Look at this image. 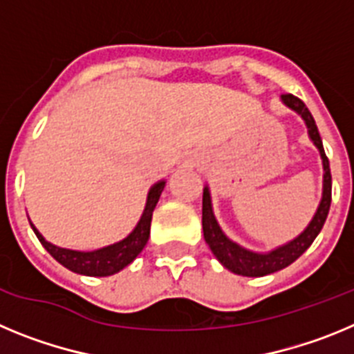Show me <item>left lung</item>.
Instances as JSON below:
<instances>
[{
    "instance_id": "obj_1",
    "label": "left lung",
    "mask_w": 354,
    "mask_h": 354,
    "mask_svg": "<svg viewBox=\"0 0 354 354\" xmlns=\"http://www.w3.org/2000/svg\"><path fill=\"white\" fill-rule=\"evenodd\" d=\"M282 101L286 102L289 108L294 111H298L305 120L306 127H308V134H310L312 142L321 152L323 158V167H324V186H323V200L319 204L317 212H315L314 220L310 225L305 228V232L299 234L294 241H290L289 245L280 246V248L273 250L271 253H253L248 250L241 248L239 245L232 243L228 239L221 228L218 227L214 220L211 209V196H209V189H204V200H202V227H204V239L216 255V259L227 268L228 271H232L236 274H243V277H264V274L274 273L289 264H292L299 255L306 252V248L314 243L317 234L321 232L324 221H326L328 211H330L331 204V171H330V161H328L326 154L323 149V140L319 136L317 126H315L314 117L310 115L308 108L299 97L292 95V93H283Z\"/></svg>"
}]
</instances>
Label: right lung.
Instances as JSON below:
<instances>
[{
	"instance_id": "right-lung-1",
	"label": "right lung",
	"mask_w": 354,
	"mask_h": 354,
	"mask_svg": "<svg viewBox=\"0 0 354 354\" xmlns=\"http://www.w3.org/2000/svg\"><path fill=\"white\" fill-rule=\"evenodd\" d=\"M162 187H165V183H158L156 186H152V189L149 192V198H147V205L145 211H143L142 220H140V223L136 225V228H134L126 239L117 243V245L95 250V252H74V250L58 248V246L51 245V243L44 239L33 225H31V228L37 234V237H39L44 248L48 250L53 257L60 262L62 266H65L67 270L74 271V273L86 274V277H109V274L118 273L120 270H124L145 248L150 236L152 211H154L159 196H161Z\"/></svg>"
}]
</instances>
